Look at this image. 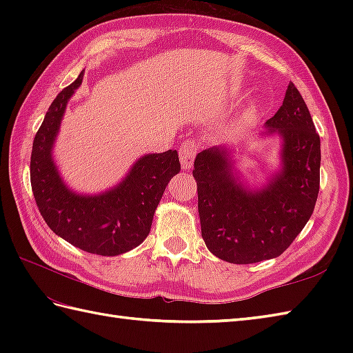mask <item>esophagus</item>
Wrapping results in <instances>:
<instances>
[{
  "label": "esophagus",
  "mask_w": 353,
  "mask_h": 353,
  "mask_svg": "<svg viewBox=\"0 0 353 353\" xmlns=\"http://www.w3.org/2000/svg\"><path fill=\"white\" fill-rule=\"evenodd\" d=\"M197 152H199V144H197L196 139H188V141L183 142L182 147H181V152H179L183 170H188V168L192 167L194 157H196Z\"/></svg>",
  "instance_id": "esophagus-1"
}]
</instances>
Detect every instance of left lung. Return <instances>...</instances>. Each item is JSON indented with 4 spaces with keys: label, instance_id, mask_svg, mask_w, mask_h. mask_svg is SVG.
I'll return each mask as SVG.
<instances>
[{
    "label": "left lung",
    "instance_id": "obj_1",
    "mask_svg": "<svg viewBox=\"0 0 353 353\" xmlns=\"http://www.w3.org/2000/svg\"><path fill=\"white\" fill-rule=\"evenodd\" d=\"M265 124L283 137V170L265 190L249 192L235 182L226 150H203L194 161L201 236L215 256L232 264L282 254L308 223L319 196L320 137L292 81Z\"/></svg>",
    "mask_w": 353,
    "mask_h": 353
}]
</instances>
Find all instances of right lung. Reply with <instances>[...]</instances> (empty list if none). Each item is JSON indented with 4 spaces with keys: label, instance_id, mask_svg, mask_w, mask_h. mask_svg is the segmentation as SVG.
I'll return each instance as SVG.
<instances>
[{
    "label": "right lung",
    "instance_id": "obj_1",
    "mask_svg": "<svg viewBox=\"0 0 353 353\" xmlns=\"http://www.w3.org/2000/svg\"><path fill=\"white\" fill-rule=\"evenodd\" d=\"M81 77L83 72L56 97L36 132L30 182L37 209L56 235L88 253L115 256L147 238L165 186L181 171V162L176 150L147 154L112 191L91 197L71 192L51 161V147Z\"/></svg>",
    "mask_w": 353,
    "mask_h": 353
}]
</instances>
